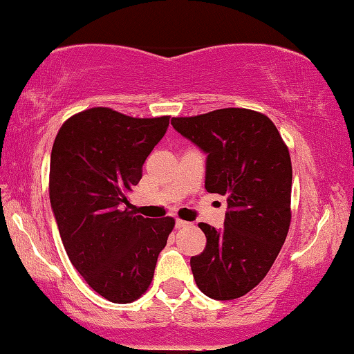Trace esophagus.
<instances>
[{
  "label": "esophagus",
  "instance_id": "34e87169",
  "mask_svg": "<svg viewBox=\"0 0 354 354\" xmlns=\"http://www.w3.org/2000/svg\"><path fill=\"white\" fill-rule=\"evenodd\" d=\"M189 225H191V223H188V221H183V219H177V221H176V227H177V229L189 227Z\"/></svg>",
  "mask_w": 354,
  "mask_h": 354
}]
</instances>
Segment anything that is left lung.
Segmentation results:
<instances>
[{
  "mask_svg": "<svg viewBox=\"0 0 354 354\" xmlns=\"http://www.w3.org/2000/svg\"><path fill=\"white\" fill-rule=\"evenodd\" d=\"M180 135L207 153L205 189L227 198L224 227H199L205 249L189 260L199 290L213 299L240 298L262 282L292 221V161L265 114L246 108L172 118Z\"/></svg>",
  "mask_w": 354,
  "mask_h": 354,
  "instance_id": "1",
  "label": "left lung"
}]
</instances>
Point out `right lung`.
<instances>
[{"instance_id": "1", "label": "right lung", "mask_w": 354, "mask_h": 354, "mask_svg": "<svg viewBox=\"0 0 354 354\" xmlns=\"http://www.w3.org/2000/svg\"><path fill=\"white\" fill-rule=\"evenodd\" d=\"M169 118L95 106L68 118L55 138L48 191L62 245L84 281L111 303L147 292L176 225L171 216L150 219L125 208Z\"/></svg>"}]
</instances>
